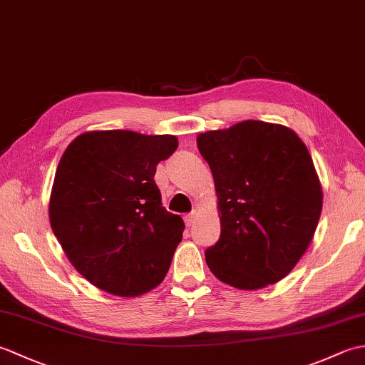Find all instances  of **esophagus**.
<instances>
[{"instance_id":"34e87169","label":"esophagus","mask_w":365,"mask_h":365,"mask_svg":"<svg viewBox=\"0 0 365 365\" xmlns=\"http://www.w3.org/2000/svg\"><path fill=\"white\" fill-rule=\"evenodd\" d=\"M197 216H199V213H197V212H192V213H190V215L185 216V222H187V226H188V227H190V226H192V224L196 222Z\"/></svg>"}]
</instances>
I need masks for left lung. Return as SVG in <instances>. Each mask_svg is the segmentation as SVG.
Wrapping results in <instances>:
<instances>
[{
    "instance_id": "obj_1",
    "label": "left lung",
    "mask_w": 365,
    "mask_h": 365,
    "mask_svg": "<svg viewBox=\"0 0 365 365\" xmlns=\"http://www.w3.org/2000/svg\"><path fill=\"white\" fill-rule=\"evenodd\" d=\"M212 169L221 237L205 251L221 282L257 290L281 281L311 245L323 191L311 153L289 127L243 120L197 136Z\"/></svg>"
}]
</instances>
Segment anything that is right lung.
I'll return each instance as SVG.
<instances>
[{"label":"right lung","instance_id":"1","mask_svg":"<svg viewBox=\"0 0 365 365\" xmlns=\"http://www.w3.org/2000/svg\"><path fill=\"white\" fill-rule=\"evenodd\" d=\"M178 141L130 130L86 131L67 145L50 196L53 234L97 289L139 297L165 279L185 222L166 212L153 175Z\"/></svg>","mask_w":365,"mask_h":365}]
</instances>
